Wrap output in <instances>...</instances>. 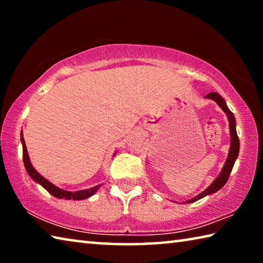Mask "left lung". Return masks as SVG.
<instances>
[{
    "label": "left lung",
    "mask_w": 263,
    "mask_h": 263,
    "mask_svg": "<svg viewBox=\"0 0 263 263\" xmlns=\"http://www.w3.org/2000/svg\"><path fill=\"white\" fill-rule=\"evenodd\" d=\"M205 97L206 99H211L213 101H216V103L220 106L222 111H224L226 115H228V118L230 122V132H231V147H230L229 157H228V159H226V162L224 164V167H222V171L219 174V176H218L217 179L213 181L205 190L203 191V193L197 195L194 198H191L190 201H188L186 203L196 202V201H198V199L203 198L204 196L215 194L218 190L221 189L222 186L225 185L226 182H228L230 174H231V171H232L235 160H237V157L239 154L240 142H239V138L237 135V130H235V118H234V115L232 114V111L228 108V105H226V103H225V100L222 99L219 94H217V92H210V94L205 95Z\"/></svg>",
    "instance_id": "1"
}]
</instances>
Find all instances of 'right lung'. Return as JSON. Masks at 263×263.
Segmentation results:
<instances>
[{"label": "right lung", "instance_id": "right-lung-1", "mask_svg": "<svg viewBox=\"0 0 263 263\" xmlns=\"http://www.w3.org/2000/svg\"><path fill=\"white\" fill-rule=\"evenodd\" d=\"M21 141L22 145H23V161H24V166L28 174L31 176V179L33 181L37 182V183L44 186L48 193H50L52 196H54L57 198H65V199H74V201H79V199H84L90 197L91 195H94L97 189H99L100 185L92 186L90 189H86V190H79V191H67L64 189H60L55 186L54 184H52L51 182H48L45 177H43L39 173L35 171L33 168L32 164L30 162L29 159V154H28V149H26L25 146V141L23 138V133H21Z\"/></svg>", "mask_w": 263, "mask_h": 263}]
</instances>
